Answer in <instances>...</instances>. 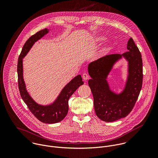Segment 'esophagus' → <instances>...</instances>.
<instances>
[{
  "label": "esophagus",
  "mask_w": 158,
  "mask_h": 158,
  "mask_svg": "<svg viewBox=\"0 0 158 158\" xmlns=\"http://www.w3.org/2000/svg\"><path fill=\"white\" fill-rule=\"evenodd\" d=\"M82 78L84 81H87L89 79V75L87 74V73H84L82 74Z\"/></svg>",
  "instance_id": "esophagus-1"
}]
</instances>
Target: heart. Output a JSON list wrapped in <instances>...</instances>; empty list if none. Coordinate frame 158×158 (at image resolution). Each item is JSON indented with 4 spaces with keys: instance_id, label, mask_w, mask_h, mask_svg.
Masks as SVG:
<instances>
[{
    "instance_id": "obj_1",
    "label": "heart",
    "mask_w": 158,
    "mask_h": 158,
    "mask_svg": "<svg viewBox=\"0 0 158 158\" xmlns=\"http://www.w3.org/2000/svg\"><path fill=\"white\" fill-rule=\"evenodd\" d=\"M102 38H99V39H98L99 40H102ZM107 51H108V48H105L103 49V50H102V54H105V53H106V52H107Z\"/></svg>"
}]
</instances>
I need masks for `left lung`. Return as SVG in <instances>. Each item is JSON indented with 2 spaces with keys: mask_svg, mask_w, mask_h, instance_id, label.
Masks as SVG:
<instances>
[{
  "mask_svg": "<svg viewBox=\"0 0 158 158\" xmlns=\"http://www.w3.org/2000/svg\"><path fill=\"white\" fill-rule=\"evenodd\" d=\"M127 52L104 56L89 64V74L91 77L88 84L94 98L97 116L106 122L115 121L127 116L139 97L143 85V60L141 54L132 38L127 42ZM122 56L129 62V76L124 91L116 95L109 89L106 81L112 65Z\"/></svg>",
  "mask_w": 158,
  "mask_h": 158,
  "instance_id": "8db88e82",
  "label": "left lung"
}]
</instances>
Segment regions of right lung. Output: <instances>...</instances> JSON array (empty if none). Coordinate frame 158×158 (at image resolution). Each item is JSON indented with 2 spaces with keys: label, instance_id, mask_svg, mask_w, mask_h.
<instances>
[{
  "label": "right lung",
  "instance_id": "obj_1",
  "mask_svg": "<svg viewBox=\"0 0 158 158\" xmlns=\"http://www.w3.org/2000/svg\"><path fill=\"white\" fill-rule=\"evenodd\" d=\"M48 32V30L47 29L37 32L28 39L22 48L17 62L18 87L21 98L34 116L42 123L54 124L61 121L66 116L69 110V99L77 89L84 84V82L81 75L74 77L64 87L56 101L50 106L39 105L29 96L26 91L23 79L22 59L29 51L33 44Z\"/></svg>",
  "mask_w": 158,
  "mask_h": 158
}]
</instances>
